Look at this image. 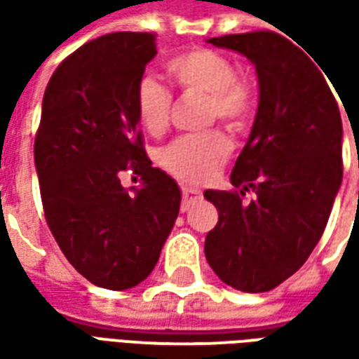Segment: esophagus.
Masks as SVG:
<instances>
[{"label":"esophagus","mask_w":359,"mask_h":359,"mask_svg":"<svg viewBox=\"0 0 359 359\" xmlns=\"http://www.w3.org/2000/svg\"><path fill=\"white\" fill-rule=\"evenodd\" d=\"M180 192H182V203H180L182 211L187 210L188 203H192L194 200H198V198L202 196L200 190H196V188H190V187H180Z\"/></svg>","instance_id":"34e87169"}]
</instances>
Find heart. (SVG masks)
Wrapping results in <instances>:
<instances>
[{
	"label": "heart",
	"instance_id": "obj_1",
	"mask_svg": "<svg viewBox=\"0 0 359 359\" xmlns=\"http://www.w3.org/2000/svg\"><path fill=\"white\" fill-rule=\"evenodd\" d=\"M165 71L182 92L205 94V123L223 121L233 133H244L256 117L257 95L248 79L236 73L234 61L210 48H190L165 61ZM133 105L138 125L151 136H159L171 123L172 94L154 76L136 82ZM233 151V140L223 128L180 134L157 151V163L172 177L187 182H202Z\"/></svg>",
	"mask_w": 359,
	"mask_h": 359
}]
</instances>
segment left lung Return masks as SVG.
Returning a JSON list of instances; mask_svg holds the SVG:
<instances>
[{"label":"left lung","instance_id":"1","mask_svg":"<svg viewBox=\"0 0 359 359\" xmlns=\"http://www.w3.org/2000/svg\"><path fill=\"white\" fill-rule=\"evenodd\" d=\"M208 42L256 65L259 105L234 188L203 192L219 213L205 259L236 290L267 292L306 264L327 226L342 182L339 103L323 69L285 36L256 30Z\"/></svg>","mask_w":359,"mask_h":359}]
</instances>
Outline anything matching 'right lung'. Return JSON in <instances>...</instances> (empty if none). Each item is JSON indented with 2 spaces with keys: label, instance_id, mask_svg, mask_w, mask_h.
I'll return each mask as SVG.
<instances>
[{
  "label": "right lung",
  "instance_id": "add662e5",
  "mask_svg": "<svg viewBox=\"0 0 359 359\" xmlns=\"http://www.w3.org/2000/svg\"><path fill=\"white\" fill-rule=\"evenodd\" d=\"M156 34L113 32L73 51L51 74L34 140L43 215L69 264L109 290L140 285L179 215L177 182L151 167L133 95ZM142 177L126 191L120 175Z\"/></svg>",
  "mask_w": 359,
  "mask_h": 359
}]
</instances>
